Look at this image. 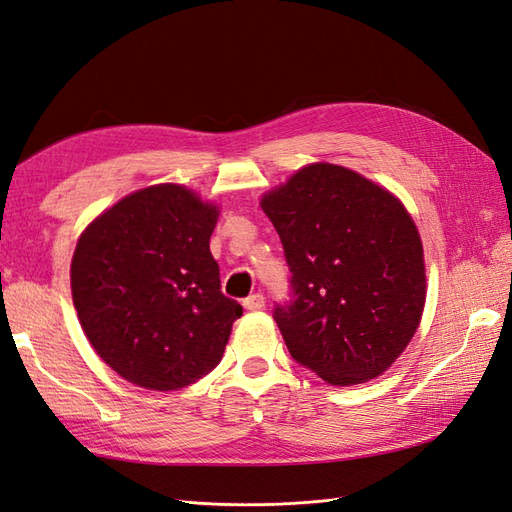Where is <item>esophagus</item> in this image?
Masks as SVG:
<instances>
[{
    "mask_svg": "<svg viewBox=\"0 0 512 512\" xmlns=\"http://www.w3.org/2000/svg\"><path fill=\"white\" fill-rule=\"evenodd\" d=\"M243 307L247 309V312H260V309L265 307V297H262L260 292L250 294V297H247V299L243 301Z\"/></svg>",
    "mask_w": 512,
    "mask_h": 512,
    "instance_id": "34e87169",
    "label": "esophagus"
}]
</instances>
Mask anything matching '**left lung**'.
<instances>
[{
  "label": "left lung",
  "instance_id": "obj_1",
  "mask_svg": "<svg viewBox=\"0 0 512 512\" xmlns=\"http://www.w3.org/2000/svg\"><path fill=\"white\" fill-rule=\"evenodd\" d=\"M294 303L275 307L292 359L333 386L382 376L423 318V241L401 200L339 164L314 162L262 194Z\"/></svg>",
  "mask_w": 512,
  "mask_h": 512
}]
</instances>
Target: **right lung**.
I'll list each match as a JSON object with an SVG mask.
<instances>
[{
	"label": "right lung",
	"instance_id": "1",
	"mask_svg": "<svg viewBox=\"0 0 512 512\" xmlns=\"http://www.w3.org/2000/svg\"><path fill=\"white\" fill-rule=\"evenodd\" d=\"M220 207L181 183L123 196L81 232L70 265L91 348L141 389L179 391L220 363L243 307L209 250Z\"/></svg>",
	"mask_w": 512,
	"mask_h": 512
}]
</instances>
